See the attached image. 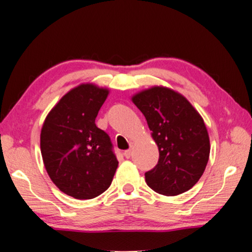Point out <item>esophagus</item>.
<instances>
[{
	"label": "esophagus",
	"mask_w": 252,
	"mask_h": 252,
	"mask_svg": "<svg viewBox=\"0 0 252 252\" xmlns=\"http://www.w3.org/2000/svg\"><path fill=\"white\" fill-rule=\"evenodd\" d=\"M132 154H133V151H132V149L125 150V153H124V156H125L126 158H130V157H132Z\"/></svg>",
	"instance_id": "34e87169"
}]
</instances>
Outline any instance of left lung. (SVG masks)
<instances>
[{
	"instance_id": "1",
	"label": "left lung",
	"mask_w": 252,
	"mask_h": 252,
	"mask_svg": "<svg viewBox=\"0 0 252 252\" xmlns=\"http://www.w3.org/2000/svg\"><path fill=\"white\" fill-rule=\"evenodd\" d=\"M132 101L146 117L159 150L157 165L144 174L147 185L166 196L189 190L204 173L210 156L201 115L185 96L161 86L137 93Z\"/></svg>"
}]
</instances>
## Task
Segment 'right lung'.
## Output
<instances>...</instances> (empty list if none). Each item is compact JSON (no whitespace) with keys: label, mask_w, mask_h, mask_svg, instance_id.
Wrapping results in <instances>:
<instances>
[{"label":"right lung","mask_w":252,"mask_h":252,"mask_svg":"<svg viewBox=\"0 0 252 252\" xmlns=\"http://www.w3.org/2000/svg\"><path fill=\"white\" fill-rule=\"evenodd\" d=\"M109 89L81 84L51 109L40 135L41 155L51 181L77 199L101 195L118 167L108 134L95 124Z\"/></svg>","instance_id":"obj_1"}]
</instances>
